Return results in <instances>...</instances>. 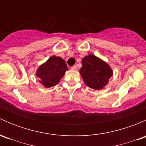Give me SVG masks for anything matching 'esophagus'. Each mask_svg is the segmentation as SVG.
<instances>
[{"mask_svg":"<svg viewBox=\"0 0 146 146\" xmlns=\"http://www.w3.org/2000/svg\"><path fill=\"white\" fill-rule=\"evenodd\" d=\"M71 69L73 70H77V67H76V66H73L71 67Z\"/></svg>","mask_w":146,"mask_h":146,"instance_id":"obj_1","label":"esophagus"}]
</instances>
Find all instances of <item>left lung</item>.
Segmentation results:
<instances>
[{
    "mask_svg": "<svg viewBox=\"0 0 146 146\" xmlns=\"http://www.w3.org/2000/svg\"><path fill=\"white\" fill-rule=\"evenodd\" d=\"M80 73L85 83L95 90L102 89L105 86L113 73L107 63L93 54L82 58Z\"/></svg>",
    "mask_w": 146,
    "mask_h": 146,
    "instance_id": "left-lung-1",
    "label": "left lung"
}]
</instances>
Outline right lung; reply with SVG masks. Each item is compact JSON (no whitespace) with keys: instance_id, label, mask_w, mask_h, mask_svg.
Returning <instances> with one entry per match:
<instances>
[{"instance_id":"1","label":"right lung","mask_w":146,"mask_h":146,"mask_svg":"<svg viewBox=\"0 0 146 146\" xmlns=\"http://www.w3.org/2000/svg\"><path fill=\"white\" fill-rule=\"evenodd\" d=\"M67 70L64 60L53 56L45 64L39 66L36 75L40 83L46 88H51L58 83Z\"/></svg>"}]
</instances>
